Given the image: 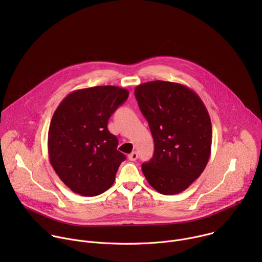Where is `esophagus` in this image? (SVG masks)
<instances>
[{
	"instance_id": "obj_1",
	"label": "esophagus",
	"mask_w": 262,
	"mask_h": 262,
	"mask_svg": "<svg viewBox=\"0 0 262 262\" xmlns=\"http://www.w3.org/2000/svg\"><path fill=\"white\" fill-rule=\"evenodd\" d=\"M138 159V154L136 151L132 152L129 156H128V160L129 161H136Z\"/></svg>"
}]
</instances>
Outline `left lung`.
I'll list each match as a JSON object with an SVG mask.
<instances>
[{
  "label": "left lung",
  "instance_id": "left-lung-1",
  "mask_svg": "<svg viewBox=\"0 0 262 262\" xmlns=\"http://www.w3.org/2000/svg\"><path fill=\"white\" fill-rule=\"evenodd\" d=\"M135 96L155 141V155L143 174L163 195L183 192L202 174L211 152V121L199 95L184 85L152 81Z\"/></svg>",
  "mask_w": 262,
  "mask_h": 262
}]
</instances>
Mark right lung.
I'll use <instances>...</instances> for the list:
<instances>
[{
    "mask_svg": "<svg viewBox=\"0 0 262 262\" xmlns=\"http://www.w3.org/2000/svg\"><path fill=\"white\" fill-rule=\"evenodd\" d=\"M117 86H96L69 93L58 105L49 128L51 165L68 188L82 196H97L114 183L126 159L107 121L128 97Z\"/></svg>",
    "mask_w": 262,
    "mask_h": 262,
    "instance_id": "right-lung-1",
    "label": "right lung"
}]
</instances>
